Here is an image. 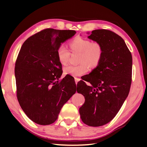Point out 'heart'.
<instances>
[{"label": "heart", "mask_w": 147, "mask_h": 147, "mask_svg": "<svg viewBox=\"0 0 147 147\" xmlns=\"http://www.w3.org/2000/svg\"><path fill=\"white\" fill-rule=\"evenodd\" d=\"M99 56L98 46L95 43H92L84 53V61L90 66L95 67L98 62Z\"/></svg>", "instance_id": "obj_1"}]
</instances>
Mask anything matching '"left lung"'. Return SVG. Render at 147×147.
<instances>
[{"label": "left lung", "instance_id": "1", "mask_svg": "<svg viewBox=\"0 0 147 147\" xmlns=\"http://www.w3.org/2000/svg\"><path fill=\"white\" fill-rule=\"evenodd\" d=\"M68 38L61 30H42L23 43L16 61L19 104L27 116L40 125L54 123L62 106L76 92L71 83L60 80L58 50Z\"/></svg>", "mask_w": 147, "mask_h": 147}]
</instances>
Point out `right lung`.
<instances>
[{"label": "right lung", "instance_id": "obj_1", "mask_svg": "<svg viewBox=\"0 0 147 147\" xmlns=\"http://www.w3.org/2000/svg\"><path fill=\"white\" fill-rule=\"evenodd\" d=\"M88 38L98 43L102 52L96 67L82 76L92 85L85 92L78 90L85 98L79 111L84 123L96 127L113 119L129 94L132 55L124 40L110 30H93Z\"/></svg>", "mask_w": 147, "mask_h": 147}]
</instances>
